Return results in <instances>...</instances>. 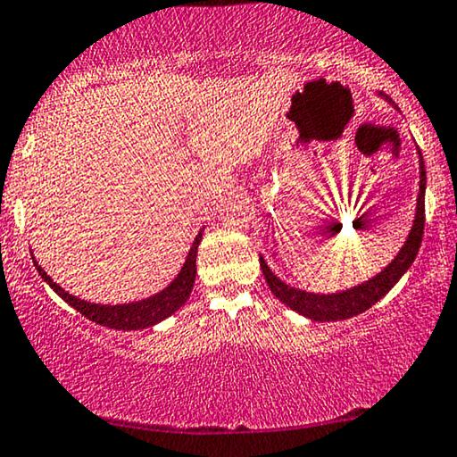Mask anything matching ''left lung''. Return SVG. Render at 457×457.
I'll list each match as a JSON object with an SVG mask.
<instances>
[{
  "label": "left lung",
  "mask_w": 457,
  "mask_h": 457,
  "mask_svg": "<svg viewBox=\"0 0 457 457\" xmlns=\"http://www.w3.org/2000/svg\"><path fill=\"white\" fill-rule=\"evenodd\" d=\"M378 97L387 101L389 105H394V101H391L387 95L378 93ZM419 171H420L419 196H416V213L412 220V228H410L406 242L402 244V248L397 250V254L391 259L387 267H383L381 271L372 275L370 279L362 281V284L345 287V290H339L333 294H314V292H306V290H300V287L286 284L284 279H279L278 275L271 271V267L267 265V261L262 259V256H259L262 275H265L267 286L271 287L275 298H278L281 304H286L287 308H292V311L302 314V317L319 320V323H329V320H344V319L356 317V314L369 311L372 304H377V302L402 279V275L408 271L410 265H412L416 259V254H419L422 231H424V190H427V170H424L420 151H419Z\"/></svg>",
  "instance_id": "left-lung-1"
}]
</instances>
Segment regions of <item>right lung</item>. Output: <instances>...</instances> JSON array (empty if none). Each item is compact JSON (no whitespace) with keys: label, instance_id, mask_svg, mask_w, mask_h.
I'll return each instance as SVG.
<instances>
[{"label":"right lung","instance_id":"add662e5","mask_svg":"<svg viewBox=\"0 0 457 457\" xmlns=\"http://www.w3.org/2000/svg\"><path fill=\"white\" fill-rule=\"evenodd\" d=\"M203 231L204 228L198 231L195 242H192L179 273L163 287L162 292L153 294L149 298L128 302V304H97V302L82 300L79 295L63 290L60 284H55V281L45 273V269L38 265L35 254L30 253V256H33L37 271L41 275L45 284L60 295L62 300H66L70 306L76 308L80 314H85L88 320H93V323L103 325V327H109V329L138 331V329H146V327L162 323V320H165L167 317H171V314L179 311V308L186 304V300L190 298L192 287H195L196 253H198V244L203 240Z\"/></svg>","mask_w":457,"mask_h":457}]
</instances>
